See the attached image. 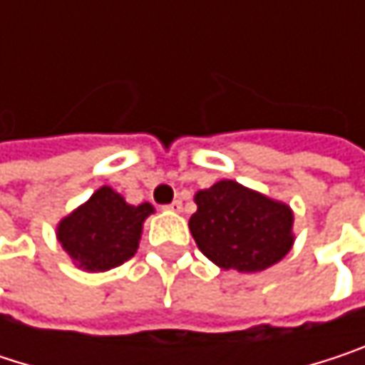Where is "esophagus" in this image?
<instances>
[{
  "label": "esophagus",
  "instance_id": "obj_1",
  "mask_svg": "<svg viewBox=\"0 0 365 365\" xmlns=\"http://www.w3.org/2000/svg\"><path fill=\"white\" fill-rule=\"evenodd\" d=\"M182 207H183L182 200H173V202H171L167 209H169V211H175V213H180V211H182Z\"/></svg>",
  "mask_w": 365,
  "mask_h": 365
}]
</instances>
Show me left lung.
<instances>
[{
	"mask_svg": "<svg viewBox=\"0 0 365 365\" xmlns=\"http://www.w3.org/2000/svg\"><path fill=\"white\" fill-rule=\"evenodd\" d=\"M194 202L190 232L198 250L224 270H266L294 247L292 207L243 183L222 180L198 190Z\"/></svg>",
	"mask_w": 365,
	"mask_h": 365,
	"instance_id": "8db88e82",
	"label": "left lung"
}]
</instances>
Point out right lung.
Instances as JSON below:
<instances>
[{"label": "right lung", "instance_id": "add662e5", "mask_svg": "<svg viewBox=\"0 0 365 365\" xmlns=\"http://www.w3.org/2000/svg\"><path fill=\"white\" fill-rule=\"evenodd\" d=\"M150 202L128 205L122 194L101 185L86 202L65 215L56 239L71 262L86 272H106L137 254Z\"/></svg>", "mask_w": 365, "mask_h": 365}]
</instances>
